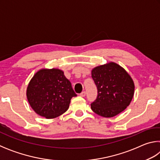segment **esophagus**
Listing matches in <instances>:
<instances>
[{
	"mask_svg": "<svg viewBox=\"0 0 160 160\" xmlns=\"http://www.w3.org/2000/svg\"><path fill=\"white\" fill-rule=\"evenodd\" d=\"M80 95L81 97H85V96L86 95V92H85V91L82 92H81V93L80 94Z\"/></svg>",
	"mask_w": 160,
	"mask_h": 160,
	"instance_id": "1",
	"label": "esophagus"
}]
</instances>
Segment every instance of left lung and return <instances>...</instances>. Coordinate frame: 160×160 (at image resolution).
Returning <instances> with one entry per match:
<instances>
[{
  "label": "left lung",
  "instance_id": "8db88e82",
  "mask_svg": "<svg viewBox=\"0 0 160 160\" xmlns=\"http://www.w3.org/2000/svg\"><path fill=\"white\" fill-rule=\"evenodd\" d=\"M97 88V99L91 104L94 113L103 117L115 116L126 109L134 94L131 77L119 65L113 62L92 70Z\"/></svg>",
  "mask_w": 160,
  "mask_h": 160
}]
</instances>
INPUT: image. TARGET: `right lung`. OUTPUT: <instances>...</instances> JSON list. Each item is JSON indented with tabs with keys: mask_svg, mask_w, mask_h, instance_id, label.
<instances>
[{
	"mask_svg": "<svg viewBox=\"0 0 160 160\" xmlns=\"http://www.w3.org/2000/svg\"><path fill=\"white\" fill-rule=\"evenodd\" d=\"M76 96L64 72L56 68L39 70L27 89V97L32 109L47 118L63 114L68 109L72 97Z\"/></svg>",
	"mask_w": 160,
	"mask_h": 160,
	"instance_id": "right-lung-1",
	"label": "right lung"
}]
</instances>
